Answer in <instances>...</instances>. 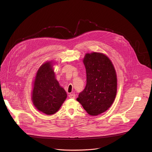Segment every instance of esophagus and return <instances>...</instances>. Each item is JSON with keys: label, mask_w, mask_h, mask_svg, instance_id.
I'll return each instance as SVG.
<instances>
[{"label": "esophagus", "mask_w": 152, "mask_h": 152, "mask_svg": "<svg viewBox=\"0 0 152 152\" xmlns=\"http://www.w3.org/2000/svg\"><path fill=\"white\" fill-rule=\"evenodd\" d=\"M69 97L71 98V99H75V97H76V95L75 93H72V94H69Z\"/></svg>", "instance_id": "esophagus-1"}]
</instances>
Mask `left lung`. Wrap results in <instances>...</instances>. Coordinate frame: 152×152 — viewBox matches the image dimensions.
Wrapping results in <instances>:
<instances>
[{
	"label": "left lung",
	"mask_w": 152,
	"mask_h": 152,
	"mask_svg": "<svg viewBox=\"0 0 152 152\" xmlns=\"http://www.w3.org/2000/svg\"><path fill=\"white\" fill-rule=\"evenodd\" d=\"M83 62L86 84L76 100L88 114L97 115L109 109L115 100L116 72L111 60L102 53H86Z\"/></svg>",
	"instance_id": "1"
}]
</instances>
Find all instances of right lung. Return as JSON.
I'll return each mask as SVG.
<instances>
[{"instance_id":"1","label":"right lung","mask_w":152,"mask_h":152,"mask_svg":"<svg viewBox=\"0 0 152 152\" xmlns=\"http://www.w3.org/2000/svg\"><path fill=\"white\" fill-rule=\"evenodd\" d=\"M67 98V93L55 78L52 62L43 64L37 72L32 100L37 109L47 115L56 113Z\"/></svg>"}]
</instances>
